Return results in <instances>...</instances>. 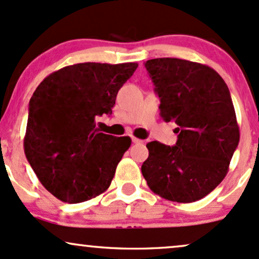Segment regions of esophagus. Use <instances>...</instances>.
<instances>
[{"mask_svg": "<svg viewBox=\"0 0 259 259\" xmlns=\"http://www.w3.org/2000/svg\"><path fill=\"white\" fill-rule=\"evenodd\" d=\"M132 142L135 143V144H142V143H143L142 139H138V138H136V137H132Z\"/></svg>", "mask_w": 259, "mask_h": 259, "instance_id": "34e87169", "label": "esophagus"}]
</instances>
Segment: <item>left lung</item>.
<instances>
[{"mask_svg":"<svg viewBox=\"0 0 259 259\" xmlns=\"http://www.w3.org/2000/svg\"><path fill=\"white\" fill-rule=\"evenodd\" d=\"M160 115L177 124L176 145L147 144L142 173L151 191L176 202L208 195L229 169L240 132L229 88L215 70L178 58L145 63Z\"/></svg>","mask_w":259,"mask_h":259,"instance_id":"1","label":"left lung"}]
</instances>
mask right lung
I'll return each instance as SVG.
<instances>
[{"label":"right lung","mask_w":259,"mask_h":259,"mask_svg":"<svg viewBox=\"0 0 259 259\" xmlns=\"http://www.w3.org/2000/svg\"><path fill=\"white\" fill-rule=\"evenodd\" d=\"M138 64L80 63L48 75L29 103L24 151L38 181L63 202L78 203L110 187L130 137L100 133L117 92Z\"/></svg>","instance_id":"1"}]
</instances>
